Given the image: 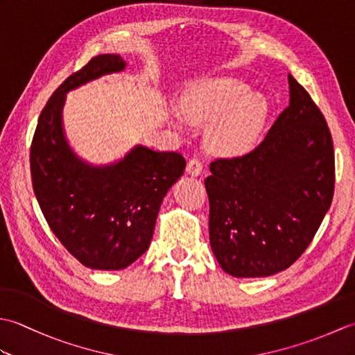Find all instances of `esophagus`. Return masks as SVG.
Listing matches in <instances>:
<instances>
[{
	"mask_svg": "<svg viewBox=\"0 0 355 355\" xmlns=\"http://www.w3.org/2000/svg\"><path fill=\"white\" fill-rule=\"evenodd\" d=\"M186 171H187V173H189V175H192V177L201 175V173H202V162L200 160L198 157L191 158V160L187 162Z\"/></svg>",
	"mask_w": 355,
	"mask_h": 355,
	"instance_id": "esophagus-1",
	"label": "esophagus"
}]
</instances>
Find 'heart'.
Here are the masks:
<instances>
[{
    "instance_id": "obj_1",
    "label": "heart",
    "mask_w": 355,
    "mask_h": 355,
    "mask_svg": "<svg viewBox=\"0 0 355 355\" xmlns=\"http://www.w3.org/2000/svg\"><path fill=\"white\" fill-rule=\"evenodd\" d=\"M184 119L193 123L210 122L214 146L224 154H243L258 137L267 116V102L259 93H248L245 82L218 78L198 82L180 101Z\"/></svg>"
}]
</instances>
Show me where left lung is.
Returning a JSON list of instances; mask_svg holds the SVG:
<instances>
[{
	"instance_id": "obj_1",
	"label": "left lung",
	"mask_w": 355,
	"mask_h": 355,
	"mask_svg": "<svg viewBox=\"0 0 355 355\" xmlns=\"http://www.w3.org/2000/svg\"><path fill=\"white\" fill-rule=\"evenodd\" d=\"M290 105L250 153L210 163V245L235 277H263L296 262L334 195L333 139L306 89L288 74Z\"/></svg>"
}]
</instances>
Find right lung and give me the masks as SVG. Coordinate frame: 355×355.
<instances>
[{"label":"right lung","instance_id":"right-lung-1","mask_svg":"<svg viewBox=\"0 0 355 355\" xmlns=\"http://www.w3.org/2000/svg\"><path fill=\"white\" fill-rule=\"evenodd\" d=\"M123 69L119 55H99L70 74L42 108L30 146L32 184L45 220L67 250L94 270H122L148 250L164 195L186 168L182 154L145 146L94 168L67 145L65 93Z\"/></svg>","mask_w":355,"mask_h":355}]
</instances>
